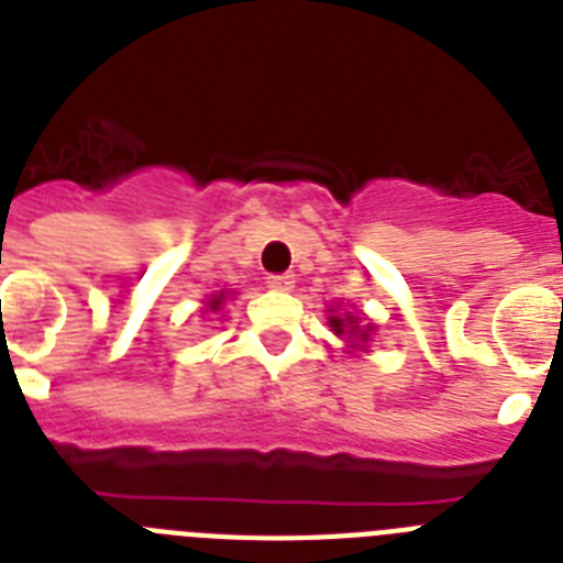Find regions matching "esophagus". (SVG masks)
I'll return each mask as SVG.
<instances>
[{
	"mask_svg": "<svg viewBox=\"0 0 563 563\" xmlns=\"http://www.w3.org/2000/svg\"><path fill=\"white\" fill-rule=\"evenodd\" d=\"M266 283L268 288H275V291H291V288H295V275H268Z\"/></svg>",
	"mask_w": 563,
	"mask_h": 563,
	"instance_id": "obj_1",
	"label": "esophagus"
}]
</instances>
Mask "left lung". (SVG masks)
Returning <instances> with one entry per match:
<instances>
[{
    "instance_id": "obj_1",
    "label": "left lung",
    "mask_w": 563,
    "mask_h": 563,
    "mask_svg": "<svg viewBox=\"0 0 563 563\" xmlns=\"http://www.w3.org/2000/svg\"><path fill=\"white\" fill-rule=\"evenodd\" d=\"M356 322H360V320H356V317H349V314H345V320H340V317H331V325H334L336 334H342V331L349 329L351 336H360V340H365V336H368V331H371V325L360 329Z\"/></svg>"
}]
</instances>
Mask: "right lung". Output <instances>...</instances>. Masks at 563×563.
<instances>
[{
    "instance_id": "add662e5",
    "label": "right lung",
    "mask_w": 563,
    "mask_h": 563,
    "mask_svg": "<svg viewBox=\"0 0 563 563\" xmlns=\"http://www.w3.org/2000/svg\"><path fill=\"white\" fill-rule=\"evenodd\" d=\"M221 300H223V295H221V297H214V300L209 302V309H218V306H221Z\"/></svg>"
}]
</instances>
